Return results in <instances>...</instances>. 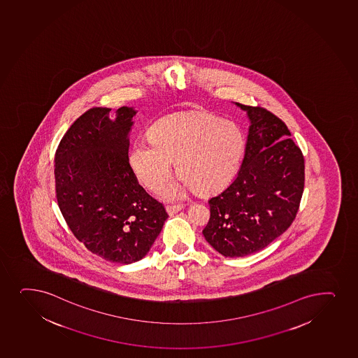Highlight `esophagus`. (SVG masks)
I'll return each instance as SVG.
<instances>
[{
  "instance_id": "esophagus-1",
  "label": "esophagus",
  "mask_w": 358,
  "mask_h": 358,
  "mask_svg": "<svg viewBox=\"0 0 358 358\" xmlns=\"http://www.w3.org/2000/svg\"><path fill=\"white\" fill-rule=\"evenodd\" d=\"M183 208L182 205H168L165 206V209L169 215H173V214L178 213L181 209Z\"/></svg>"
}]
</instances>
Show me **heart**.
Wrapping results in <instances>:
<instances>
[{
	"mask_svg": "<svg viewBox=\"0 0 358 358\" xmlns=\"http://www.w3.org/2000/svg\"><path fill=\"white\" fill-rule=\"evenodd\" d=\"M245 151V139L237 124L207 113L175 114L151 126L149 141H136L129 163L138 181L150 190L164 183L173 161L181 181L161 190L166 200L185 197L188 189L201 194L220 192L234 180Z\"/></svg>",
	"mask_w": 358,
	"mask_h": 358,
	"instance_id": "1",
	"label": "heart"
}]
</instances>
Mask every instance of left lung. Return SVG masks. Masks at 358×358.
Instances as JSON below:
<instances>
[{
    "label": "left lung",
    "mask_w": 358,
    "mask_h": 358,
    "mask_svg": "<svg viewBox=\"0 0 358 358\" xmlns=\"http://www.w3.org/2000/svg\"><path fill=\"white\" fill-rule=\"evenodd\" d=\"M250 121L245 155L237 176L208 200L202 234L225 257H245L269 245L296 217L305 185L301 150L273 113L241 105Z\"/></svg>",
    "instance_id": "1"
}]
</instances>
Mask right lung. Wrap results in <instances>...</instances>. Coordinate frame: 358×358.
I'll return each instance as SVG.
<instances>
[{
    "instance_id": "add662e5",
    "label": "right lung",
    "mask_w": 358,
    "mask_h": 358,
    "mask_svg": "<svg viewBox=\"0 0 358 358\" xmlns=\"http://www.w3.org/2000/svg\"><path fill=\"white\" fill-rule=\"evenodd\" d=\"M89 109L65 133L55 157L57 201L69 229L106 261H141L168 219L138 183L129 163L137 110Z\"/></svg>"
}]
</instances>
